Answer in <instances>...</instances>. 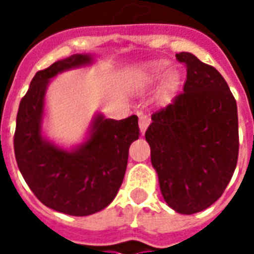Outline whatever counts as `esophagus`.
<instances>
[{"label": "esophagus", "mask_w": 254, "mask_h": 254, "mask_svg": "<svg viewBox=\"0 0 254 254\" xmlns=\"http://www.w3.org/2000/svg\"><path fill=\"white\" fill-rule=\"evenodd\" d=\"M149 122H151V120H149L148 116H145L143 113H138V127H140V132H141V134L145 133V130H147V127H148L149 125Z\"/></svg>", "instance_id": "esophagus-1"}]
</instances>
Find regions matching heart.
Returning a JSON list of instances; mask_svg holds the SVG:
<instances>
[{
    "label": "heart",
    "mask_w": 254,
    "mask_h": 254,
    "mask_svg": "<svg viewBox=\"0 0 254 254\" xmlns=\"http://www.w3.org/2000/svg\"><path fill=\"white\" fill-rule=\"evenodd\" d=\"M169 69V63L167 61H152V63L147 64L143 66V73L145 78L151 81V83H155L160 78L165 76V73L167 72ZM178 84H180V76L177 73H170L167 77H166L165 81V92L166 94H173L177 88H178Z\"/></svg>",
    "instance_id": "1"
}]
</instances>
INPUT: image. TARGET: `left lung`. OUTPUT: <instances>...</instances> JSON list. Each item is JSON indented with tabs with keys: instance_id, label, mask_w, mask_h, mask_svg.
<instances>
[{
	"instance_id": "obj_1",
	"label": "left lung",
	"mask_w": 254,
	"mask_h": 254,
	"mask_svg": "<svg viewBox=\"0 0 254 254\" xmlns=\"http://www.w3.org/2000/svg\"><path fill=\"white\" fill-rule=\"evenodd\" d=\"M184 92L151 117L145 140L165 201L184 215L200 212L223 194L238 160L237 102L223 76L191 53Z\"/></svg>"
}]
</instances>
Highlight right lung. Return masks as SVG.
I'll return each mask as SVG.
<instances>
[{
	"label": "right lung",
	"instance_id": "add662e5",
	"mask_svg": "<svg viewBox=\"0 0 254 254\" xmlns=\"http://www.w3.org/2000/svg\"><path fill=\"white\" fill-rule=\"evenodd\" d=\"M94 61L89 54H73L36 73L21 99L16 118L14 156L21 176L39 201L58 212L87 216L110 204L120 190L130 144L140 134L138 118L94 117L88 137L65 149L42 134L45 96L53 77Z\"/></svg>",
	"mask_w": 254,
	"mask_h": 254
}]
</instances>
